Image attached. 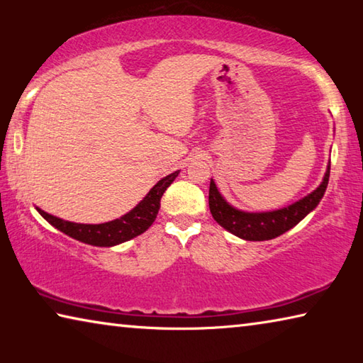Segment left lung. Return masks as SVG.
<instances>
[{"instance_id":"1","label":"left lung","mask_w":363,"mask_h":363,"mask_svg":"<svg viewBox=\"0 0 363 363\" xmlns=\"http://www.w3.org/2000/svg\"><path fill=\"white\" fill-rule=\"evenodd\" d=\"M330 179V164L327 173L323 176V181L314 192H311L304 199H301L296 203L275 211L266 213H247L240 211L237 208L227 203L224 196L219 194L216 184L211 179L210 182V211L213 218L216 219L219 225H223L225 230H229L233 235L243 238L250 242H264L270 240L293 229L299 220H303L307 214L314 211L317 205L320 203L322 196L327 190Z\"/></svg>"}]
</instances>
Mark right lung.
Returning <instances> with one entry per match:
<instances>
[{
  "instance_id": "obj_1",
  "label": "right lung",
  "mask_w": 363,
  "mask_h": 363,
  "mask_svg": "<svg viewBox=\"0 0 363 363\" xmlns=\"http://www.w3.org/2000/svg\"><path fill=\"white\" fill-rule=\"evenodd\" d=\"M177 174H179V171H174L169 176L163 177L162 181H158L150 189V192L144 196V200L139 201V205L134 206L125 216L110 220V223L78 224L52 216V214L43 211L40 208H36V210L49 224L78 242L94 245V247H115V245L131 240V238L140 235V233L149 229L158 214L162 195L173 184Z\"/></svg>"
}]
</instances>
